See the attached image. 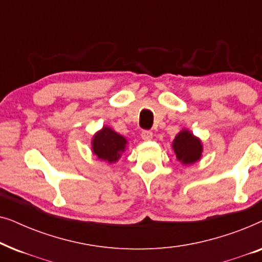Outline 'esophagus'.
<instances>
[{
  "label": "esophagus",
  "mask_w": 262,
  "mask_h": 262,
  "mask_svg": "<svg viewBox=\"0 0 262 262\" xmlns=\"http://www.w3.org/2000/svg\"><path fill=\"white\" fill-rule=\"evenodd\" d=\"M141 137L142 139H144V141H150V139L152 138V132L149 130H144L141 134Z\"/></svg>",
  "instance_id": "esophagus-1"
}]
</instances>
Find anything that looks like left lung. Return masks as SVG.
Wrapping results in <instances>:
<instances>
[{"label": "left lung", "instance_id": "left-lung-1", "mask_svg": "<svg viewBox=\"0 0 262 262\" xmlns=\"http://www.w3.org/2000/svg\"><path fill=\"white\" fill-rule=\"evenodd\" d=\"M171 148L174 150L177 160L184 166L193 164L202 159L204 146L202 139L193 135L188 128H182L175 136Z\"/></svg>", "mask_w": 262, "mask_h": 262}]
</instances>
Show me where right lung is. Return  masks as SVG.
<instances>
[{
    "instance_id": "right-lung-1",
    "label": "right lung",
    "mask_w": 262,
    "mask_h": 262,
    "mask_svg": "<svg viewBox=\"0 0 262 262\" xmlns=\"http://www.w3.org/2000/svg\"><path fill=\"white\" fill-rule=\"evenodd\" d=\"M127 139L113 130L112 127L102 126L92 137V152L99 160L112 164L119 161L127 148Z\"/></svg>"
}]
</instances>
